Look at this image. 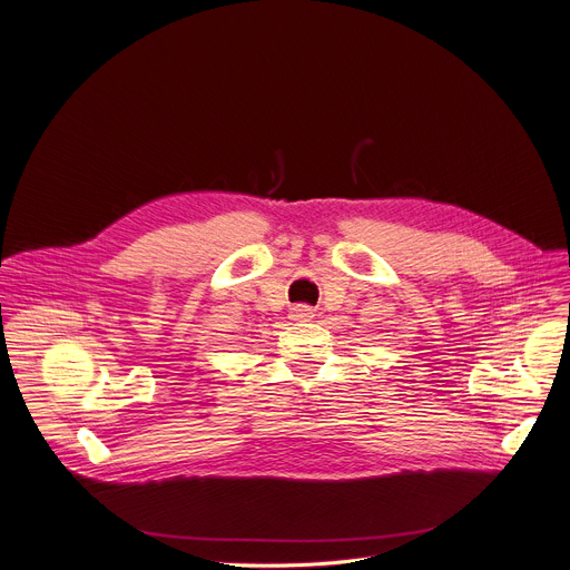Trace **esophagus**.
I'll list each match as a JSON object with an SVG mask.
<instances>
[{
	"label": "esophagus",
	"instance_id": "obj_1",
	"mask_svg": "<svg viewBox=\"0 0 570 570\" xmlns=\"http://www.w3.org/2000/svg\"><path fill=\"white\" fill-rule=\"evenodd\" d=\"M314 316H316L314 308L306 306V304H297V306L291 308V318L297 321V323H308Z\"/></svg>",
	"mask_w": 570,
	"mask_h": 570
}]
</instances>
